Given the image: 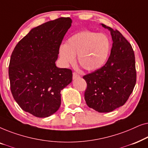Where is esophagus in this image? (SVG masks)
Instances as JSON below:
<instances>
[{"mask_svg": "<svg viewBox=\"0 0 148 148\" xmlns=\"http://www.w3.org/2000/svg\"><path fill=\"white\" fill-rule=\"evenodd\" d=\"M79 77H80V75L77 73L74 72L73 73V79H75L79 78Z\"/></svg>", "mask_w": 148, "mask_h": 148, "instance_id": "obj_1", "label": "esophagus"}]
</instances>
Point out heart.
Returning a JSON list of instances; mask_svg holds the SVG:
<instances>
[{"label":"heart","instance_id":"heart-1","mask_svg":"<svg viewBox=\"0 0 148 148\" xmlns=\"http://www.w3.org/2000/svg\"><path fill=\"white\" fill-rule=\"evenodd\" d=\"M110 42L102 34L90 31L77 33L69 38L65 45L60 46L59 56L62 63H72L77 55V62L88 71L100 68L108 58Z\"/></svg>","mask_w":148,"mask_h":148}]
</instances>
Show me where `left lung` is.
<instances>
[{"mask_svg": "<svg viewBox=\"0 0 148 148\" xmlns=\"http://www.w3.org/2000/svg\"><path fill=\"white\" fill-rule=\"evenodd\" d=\"M110 32L112 47L106 63L86 75L85 100L88 106L98 112H110L123 106L136 84L135 54L131 44L118 30L104 24Z\"/></svg>", "mask_w": 148, "mask_h": 148, "instance_id": "obj_1", "label": "left lung"}]
</instances>
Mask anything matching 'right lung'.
I'll list each match as a JSON object with an SVG mask.
<instances>
[{
    "mask_svg": "<svg viewBox=\"0 0 148 148\" xmlns=\"http://www.w3.org/2000/svg\"><path fill=\"white\" fill-rule=\"evenodd\" d=\"M60 17L34 27L12 52L9 66L11 91L22 110L39 118L60 108V92L72 82V71L55 62L64 35L71 26Z\"/></svg>",
    "mask_w": 148,
    "mask_h": 148,
    "instance_id": "add662e5",
    "label": "right lung"
}]
</instances>
